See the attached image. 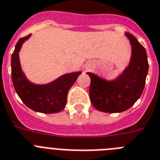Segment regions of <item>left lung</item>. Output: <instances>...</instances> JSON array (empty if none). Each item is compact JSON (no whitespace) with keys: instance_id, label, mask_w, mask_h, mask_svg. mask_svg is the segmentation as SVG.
Wrapping results in <instances>:
<instances>
[{"instance_id":"8db88e82","label":"left lung","mask_w":160,"mask_h":160,"mask_svg":"<svg viewBox=\"0 0 160 160\" xmlns=\"http://www.w3.org/2000/svg\"><path fill=\"white\" fill-rule=\"evenodd\" d=\"M131 46L130 63L119 76L107 80L87 72L90 76L89 97L97 110L121 113L129 109L141 97L149 64L146 50L134 35L125 33Z\"/></svg>"}]
</instances>
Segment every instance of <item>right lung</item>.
I'll return each instance as SVG.
<instances>
[{"label": "right lung", "instance_id": "1", "mask_svg": "<svg viewBox=\"0 0 160 160\" xmlns=\"http://www.w3.org/2000/svg\"><path fill=\"white\" fill-rule=\"evenodd\" d=\"M31 34L18 40L11 57V75L13 87L23 103L32 110L42 113H59L65 108L69 89L81 72H71L44 84L28 80L21 66L19 52Z\"/></svg>", "mask_w": 160, "mask_h": 160}]
</instances>
